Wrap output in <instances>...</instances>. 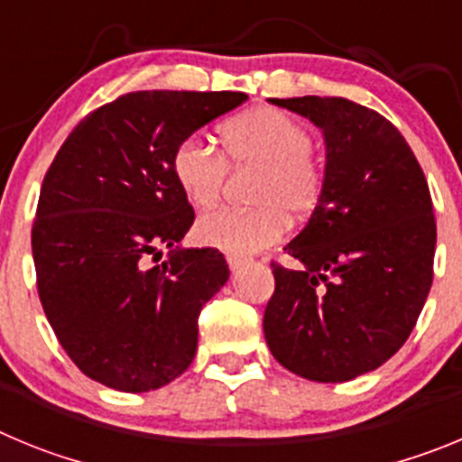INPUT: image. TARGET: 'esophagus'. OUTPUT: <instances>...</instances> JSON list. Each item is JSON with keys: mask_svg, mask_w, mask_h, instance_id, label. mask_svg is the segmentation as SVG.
I'll return each instance as SVG.
<instances>
[{"mask_svg": "<svg viewBox=\"0 0 462 462\" xmlns=\"http://www.w3.org/2000/svg\"><path fill=\"white\" fill-rule=\"evenodd\" d=\"M226 261H228V268H231V271H240V268L247 263V259H243V256H238V254H226Z\"/></svg>", "mask_w": 462, "mask_h": 462, "instance_id": "34e87169", "label": "esophagus"}]
</instances>
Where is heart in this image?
Instances as JSON below:
<instances>
[{"label": "heart", "instance_id": "obj_1", "mask_svg": "<svg viewBox=\"0 0 462 462\" xmlns=\"http://www.w3.org/2000/svg\"><path fill=\"white\" fill-rule=\"evenodd\" d=\"M222 152L199 136L175 145L173 178L194 208H210L222 196L228 166L256 169L252 208H219L196 224V238L228 254H250L275 243L287 217H310L326 189V169L312 152L308 126L280 108L245 110L219 126Z\"/></svg>", "mask_w": 462, "mask_h": 462}]
</instances>
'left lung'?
Segmentation results:
<instances>
[{
  "label": "left lung",
  "instance_id": "1",
  "mask_svg": "<svg viewBox=\"0 0 462 462\" xmlns=\"http://www.w3.org/2000/svg\"><path fill=\"white\" fill-rule=\"evenodd\" d=\"M273 104L326 138V189L310 222L273 261L263 314L273 356L298 377L349 382L405 345L432 284L438 224L426 175L402 134L342 97Z\"/></svg>",
  "mask_w": 462,
  "mask_h": 462
}]
</instances>
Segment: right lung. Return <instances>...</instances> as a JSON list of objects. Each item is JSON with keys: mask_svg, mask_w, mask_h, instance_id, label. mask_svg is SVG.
Wrapping results in <instances>:
<instances>
[{"mask_svg": "<svg viewBox=\"0 0 462 462\" xmlns=\"http://www.w3.org/2000/svg\"><path fill=\"white\" fill-rule=\"evenodd\" d=\"M243 101V92L122 94L80 120L52 159L32 226L36 289L60 345L94 382L143 393L194 361L199 314L228 266L219 250L178 245L194 208L171 157Z\"/></svg>", "mask_w": 462, "mask_h": 462, "instance_id": "add662e5", "label": "right lung"}]
</instances>
